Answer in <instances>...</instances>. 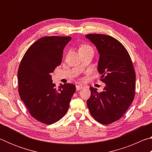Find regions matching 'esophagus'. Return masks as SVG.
I'll use <instances>...</instances> for the list:
<instances>
[{"label":"esophagus","mask_w":152,"mask_h":152,"mask_svg":"<svg viewBox=\"0 0 152 152\" xmlns=\"http://www.w3.org/2000/svg\"><path fill=\"white\" fill-rule=\"evenodd\" d=\"M76 91H79V90L83 88L84 86L83 85H76Z\"/></svg>","instance_id":"34e87169"}]
</instances>
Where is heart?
<instances>
[{
    "label": "heart",
    "mask_w": 152,
    "mask_h": 152,
    "mask_svg": "<svg viewBox=\"0 0 152 152\" xmlns=\"http://www.w3.org/2000/svg\"><path fill=\"white\" fill-rule=\"evenodd\" d=\"M88 49H92V48L89 45H87V44H82V45H81L80 46L79 51L88 50Z\"/></svg>",
    "instance_id": "heart-1"
}]
</instances>
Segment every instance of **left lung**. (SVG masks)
I'll return each mask as SVG.
<instances>
[{
	"label": "left lung",
	"mask_w": 152,
	"mask_h": 152,
	"mask_svg": "<svg viewBox=\"0 0 152 152\" xmlns=\"http://www.w3.org/2000/svg\"><path fill=\"white\" fill-rule=\"evenodd\" d=\"M86 37L96 45L100 57L98 71L106 84L103 91L90 87L87 106L94 119L103 125L121 119L135 97V72L132 59L121 43L110 35L88 34Z\"/></svg>",
	"instance_id": "obj_1"
}]
</instances>
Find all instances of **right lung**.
I'll list each match as a JSON object with an SVG mask.
<instances>
[{
  "instance_id": "obj_1",
  "label": "right lung",
  "mask_w": 152,
  "mask_h": 152,
  "mask_svg": "<svg viewBox=\"0 0 152 152\" xmlns=\"http://www.w3.org/2000/svg\"><path fill=\"white\" fill-rule=\"evenodd\" d=\"M71 37L47 36L28 48L18 70V91L30 115L38 121L51 125L66 115L76 91L72 84L57 88L51 73L60 65L63 50Z\"/></svg>"
}]
</instances>
